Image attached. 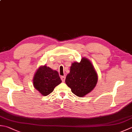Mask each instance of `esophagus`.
Here are the masks:
<instances>
[{"mask_svg":"<svg viewBox=\"0 0 132 132\" xmlns=\"http://www.w3.org/2000/svg\"><path fill=\"white\" fill-rule=\"evenodd\" d=\"M61 78L62 81V82H64V81H65L66 76H61Z\"/></svg>","mask_w":132,"mask_h":132,"instance_id":"esophagus-1","label":"esophagus"}]
</instances>
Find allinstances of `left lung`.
<instances>
[{
  "label": "left lung",
  "mask_w": 132,
  "mask_h": 132,
  "mask_svg": "<svg viewBox=\"0 0 132 132\" xmlns=\"http://www.w3.org/2000/svg\"><path fill=\"white\" fill-rule=\"evenodd\" d=\"M97 80V74L92 64L88 59L83 58L79 63H72L65 82L73 94L81 97L93 90Z\"/></svg>",
  "instance_id": "obj_1"
}]
</instances>
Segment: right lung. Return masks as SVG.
Returning a JSON list of instances; mask_svg holds the SVG:
<instances>
[{
	"instance_id": "right-lung-1",
	"label": "right lung",
	"mask_w": 132,
	"mask_h": 132,
	"mask_svg": "<svg viewBox=\"0 0 132 132\" xmlns=\"http://www.w3.org/2000/svg\"><path fill=\"white\" fill-rule=\"evenodd\" d=\"M61 82L58 72L46 65L38 69L33 80L34 86L44 96L52 93Z\"/></svg>"
}]
</instances>
